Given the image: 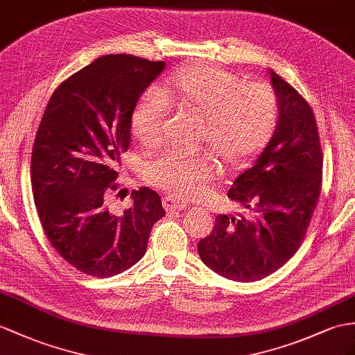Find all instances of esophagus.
Masks as SVG:
<instances>
[{
  "mask_svg": "<svg viewBox=\"0 0 355 355\" xmlns=\"http://www.w3.org/2000/svg\"><path fill=\"white\" fill-rule=\"evenodd\" d=\"M162 203H164V207H166V211H185L189 206L185 200H180V198H175V197H166Z\"/></svg>",
  "mask_w": 355,
  "mask_h": 355,
  "instance_id": "1",
  "label": "esophagus"
}]
</instances>
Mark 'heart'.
<instances>
[{
	"mask_svg": "<svg viewBox=\"0 0 355 355\" xmlns=\"http://www.w3.org/2000/svg\"><path fill=\"white\" fill-rule=\"evenodd\" d=\"M168 105L198 120V140L230 167L261 152L279 123V102L271 85H245L243 78L217 67H188L162 87L146 90L137 102L131 129L143 148H155L162 140ZM212 171V162L200 152L164 150L144 164L143 176L170 194L197 196Z\"/></svg>",
	"mask_w": 355,
	"mask_h": 355,
	"instance_id": "heart-1",
	"label": "heart"
}]
</instances>
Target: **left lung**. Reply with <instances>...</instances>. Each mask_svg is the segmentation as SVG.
Returning <instances> with one entry per match:
<instances>
[{
	"label": "left lung",
	"mask_w": 355,
	"mask_h": 355,
	"mask_svg": "<svg viewBox=\"0 0 355 355\" xmlns=\"http://www.w3.org/2000/svg\"><path fill=\"white\" fill-rule=\"evenodd\" d=\"M279 123L257 158L233 180L229 198L250 217L220 214L197 244L203 263L233 282H256L297 253L321 194L322 150L312 108L271 69Z\"/></svg>",
	"instance_id": "8db88e82"
}]
</instances>
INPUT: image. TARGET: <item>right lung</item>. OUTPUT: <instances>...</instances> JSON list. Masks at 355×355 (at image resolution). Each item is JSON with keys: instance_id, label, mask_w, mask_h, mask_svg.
Wrapping results in <instances>:
<instances>
[{"instance_id": "add662e5", "label": "right lung", "mask_w": 355, "mask_h": 355, "mask_svg": "<svg viewBox=\"0 0 355 355\" xmlns=\"http://www.w3.org/2000/svg\"><path fill=\"white\" fill-rule=\"evenodd\" d=\"M164 67L128 54L99 57L60 84L43 112L31 155L34 203L57 253L93 277L135 265L166 215L146 187L134 189L123 214L108 203L131 146L132 111Z\"/></svg>"}]
</instances>
